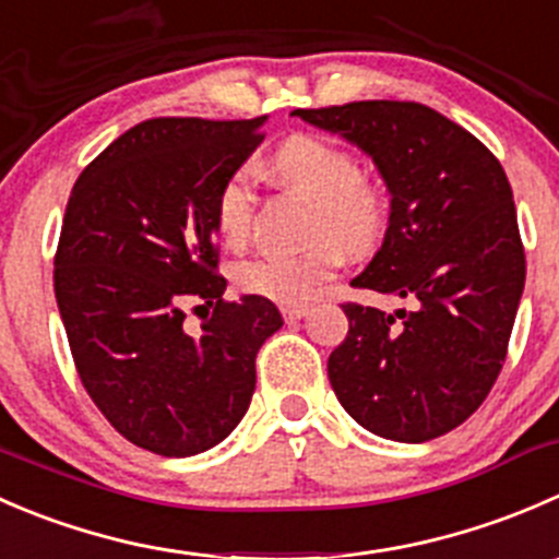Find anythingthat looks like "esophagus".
I'll return each instance as SVG.
<instances>
[{
  "label": "esophagus",
  "mask_w": 559,
  "mask_h": 559,
  "mask_svg": "<svg viewBox=\"0 0 559 559\" xmlns=\"http://www.w3.org/2000/svg\"><path fill=\"white\" fill-rule=\"evenodd\" d=\"M309 309L307 307H285L282 309V318H285V323H296V320L307 318Z\"/></svg>",
  "instance_id": "34e87169"
}]
</instances>
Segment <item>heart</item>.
<instances>
[{"mask_svg":"<svg viewBox=\"0 0 559 559\" xmlns=\"http://www.w3.org/2000/svg\"><path fill=\"white\" fill-rule=\"evenodd\" d=\"M272 174L314 203V236H329L345 250L372 245L385 223V195L361 181L353 154L314 135H296L272 154ZM252 187L247 174L223 181L214 198V225L230 245L241 241L252 219ZM320 241L307 252H261L236 266V282L252 296L282 307H301L334 274L340 252Z\"/></svg>","mask_w":559,"mask_h":559,"instance_id":"b5f03b06","label":"heart"}]
</instances>
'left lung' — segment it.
<instances>
[{"label":"left lung","mask_w":559,"mask_h":559,"mask_svg":"<svg viewBox=\"0 0 559 559\" xmlns=\"http://www.w3.org/2000/svg\"><path fill=\"white\" fill-rule=\"evenodd\" d=\"M298 116L361 148L389 190L380 250L350 285L411 301L345 304L329 356L340 405L372 435L424 443L467 421L495 385L524 290V250L495 154L438 110L364 99Z\"/></svg>","instance_id":"8db88e82"}]
</instances>
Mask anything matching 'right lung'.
<instances>
[{"mask_svg": "<svg viewBox=\"0 0 559 559\" xmlns=\"http://www.w3.org/2000/svg\"><path fill=\"white\" fill-rule=\"evenodd\" d=\"M266 116L148 119L70 192L53 290L81 383L110 427L159 456L223 443L250 407L255 356L282 329L269 298L225 301L214 198L261 146ZM213 309L198 337L183 309Z\"/></svg>", "mask_w": 559, "mask_h": 559, "instance_id": "add662e5", "label": "right lung"}]
</instances>
